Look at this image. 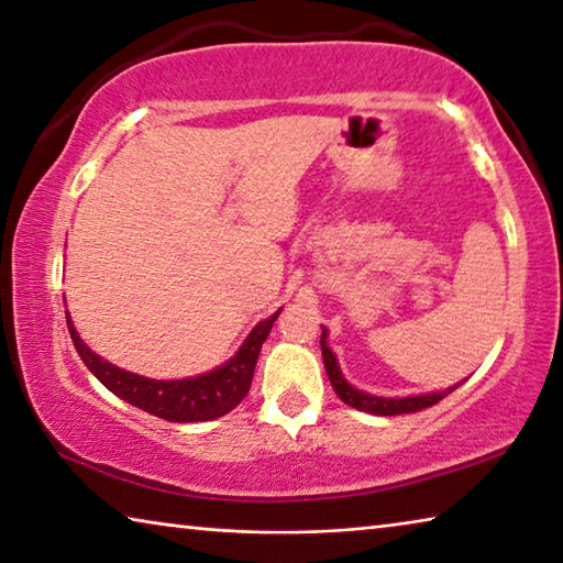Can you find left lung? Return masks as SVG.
Returning <instances> with one entry per match:
<instances>
[{"label":"left lung","mask_w":563,"mask_h":563,"mask_svg":"<svg viewBox=\"0 0 563 563\" xmlns=\"http://www.w3.org/2000/svg\"><path fill=\"white\" fill-rule=\"evenodd\" d=\"M321 356H324V366H327V374H329V382L334 386V391L339 399L349 407H354L358 411H368V413H376V417H396V413H413V411H421V409H429L444 399L446 394H451L456 386H451L446 391H434V394H421V396H404V399H386V396H372L366 391H358L354 389L352 384L344 379V374L339 372V364H336V356L331 354V349L327 344V329H321Z\"/></svg>","instance_id":"1"}]
</instances>
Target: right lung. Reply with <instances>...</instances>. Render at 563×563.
<instances>
[{"label":"right lung","instance_id":"obj_1","mask_svg":"<svg viewBox=\"0 0 563 563\" xmlns=\"http://www.w3.org/2000/svg\"><path fill=\"white\" fill-rule=\"evenodd\" d=\"M279 314L282 309L266 321H260V324L252 329V334L246 336V342L239 349L236 356L229 358L224 366H219L209 374L177 382L146 379V376L124 372V368L104 362V358L97 356L85 342H81L77 329H74L69 319V311L67 327L81 362L87 364L89 372L95 374L109 391L117 394L119 399L129 401L132 407L152 413V417L184 423L224 417V413L242 404V399L249 394V386H252L254 366L256 358H260L262 344L266 342V336H269L274 321Z\"/></svg>","mask_w":563,"mask_h":563}]
</instances>
